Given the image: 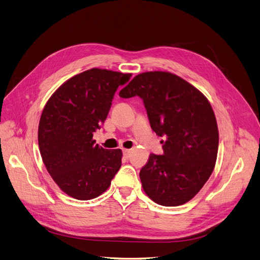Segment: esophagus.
<instances>
[{"label": "esophagus", "mask_w": 260, "mask_h": 260, "mask_svg": "<svg viewBox=\"0 0 260 260\" xmlns=\"http://www.w3.org/2000/svg\"><path fill=\"white\" fill-rule=\"evenodd\" d=\"M123 154H124L125 157H129V155H131V150H128V149H123Z\"/></svg>", "instance_id": "esophagus-1"}]
</instances>
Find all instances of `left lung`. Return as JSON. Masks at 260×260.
<instances>
[{"mask_svg": "<svg viewBox=\"0 0 260 260\" xmlns=\"http://www.w3.org/2000/svg\"><path fill=\"white\" fill-rule=\"evenodd\" d=\"M119 95L140 96L151 128L166 138L161 140L164 154H150L139 172L145 193L165 207L186 204L215 166L218 128L212 106L193 84L160 71L134 77Z\"/></svg>", "mask_w": 260, "mask_h": 260, "instance_id": "obj_1", "label": "left lung"}]
</instances>
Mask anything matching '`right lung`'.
Here are the masks:
<instances>
[{
    "instance_id": "obj_1",
    "label": "right lung",
    "mask_w": 260,
    "mask_h": 260,
    "mask_svg": "<svg viewBox=\"0 0 260 260\" xmlns=\"http://www.w3.org/2000/svg\"><path fill=\"white\" fill-rule=\"evenodd\" d=\"M131 74L91 69L62 83L47 101L38 124V147L47 171L65 194L99 197L121 167V149L95 145L93 133L107 118L113 95Z\"/></svg>"
}]
</instances>
